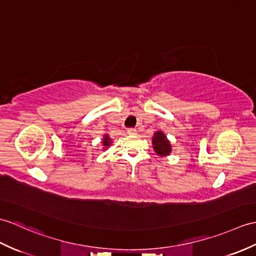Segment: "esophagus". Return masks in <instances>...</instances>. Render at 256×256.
I'll list each match as a JSON object with an SVG mask.
<instances>
[{
  "instance_id": "obj_1",
  "label": "esophagus",
  "mask_w": 256,
  "mask_h": 256,
  "mask_svg": "<svg viewBox=\"0 0 256 256\" xmlns=\"http://www.w3.org/2000/svg\"><path fill=\"white\" fill-rule=\"evenodd\" d=\"M128 133L130 134V135H135L136 133H138V130H136V128H128Z\"/></svg>"
}]
</instances>
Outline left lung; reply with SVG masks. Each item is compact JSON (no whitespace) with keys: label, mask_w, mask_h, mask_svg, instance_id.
Returning <instances> with one entry per match:
<instances>
[{"label":"left lung","mask_w":256,"mask_h":256,"mask_svg":"<svg viewBox=\"0 0 256 256\" xmlns=\"http://www.w3.org/2000/svg\"><path fill=\"white\" fill-rule=\"evenodd\" d=\"M152 146L154 150L157 152V155L160 157H164L170 155L171 152V145L170 142L167 140V136H166L162 130H158L152 136Z\"/></svg>","instance_id":"obj_1"}]
</instances>
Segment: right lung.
Masks as SVG:
<instances>
[{
    "label": "right lung",
    "instance_id": "right-lung-1",
    "mask_svg": "<svg viewBox=\"0 0 256 256\" xmlns=\"http://www.w3.org/2000/svg\"><path fill=\"white\" fill-rule=\"evenodd\" d=\"M102 145L104 146V150H106V148H108L111 145V138H109L108 134H104V140H102Z\"/></svg>",
    "mask_w": 256,
    "mask_h": 256
}]
</instances>
